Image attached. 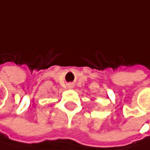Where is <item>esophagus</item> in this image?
I'll list each match as a JSON object with an SVG mask.
<instances>
[{
    "label": "esophagus",
    "mask_w": 150,
    "mask_h": 150,
    "mask_svg": "<svg viewBox=\"0 0 150 150\" xmlns=\"http://www.w3.org/2000/svg\"><path fill=\"white\" fill-rule=\"evenodd\" d=\"M68 88H73V85H72V84H69V85H68Z\"/></svg>",
    "instance_id": "obj_1"
}]
</instances>
